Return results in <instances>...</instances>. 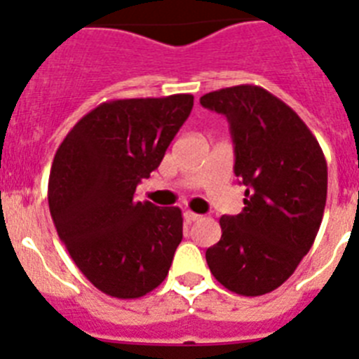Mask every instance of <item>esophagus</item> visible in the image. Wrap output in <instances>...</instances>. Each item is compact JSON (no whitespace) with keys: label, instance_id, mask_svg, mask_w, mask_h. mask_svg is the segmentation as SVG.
<instances>
[{"label":"esophagus","instance_id":"1","mask_svg":"<svg viewBox=\"0 0 359 359\" xmlns=\"http://www.w3.org/2000/svg\"><path fill=\"white\" fill-rule=\"evenodd\" d=\"M184 219H186V222H189V224H191V222H197V221H201V219H203V215H198V213H194V212H184Z\"/></svg>","mask_w":359,"mask_h":359}]
</instances>
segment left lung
Masks as SVG:
<instances>
[{"label":"left lung","instance_id":"obj_1","mask_svg":"<svg viewBox=\"0 0 359 359\" xmlns=\"http://www.w3.org/2000/svg\"><path fill=\"white\" fill-rule=\"evenodd\" d=\"M224 114L236 144L233 171L246 186L239 215L221 217L206 250L210 272L239 296H263L294 273L318 236L327 203V161L306 123L259 86L201 96Z\"/></svg>","mask_w":359,"mask_h":359}]
</instances>
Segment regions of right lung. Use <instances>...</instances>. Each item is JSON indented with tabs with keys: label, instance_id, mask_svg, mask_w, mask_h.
Instances as JSON below:
<instances>
[{
	"label": "right lung",
	"instance_id": "right-lung-1",
	"mask_svg": "<svg viewBox=\"0 0 359 359\" xmlns=\"http://www.w3.org/2000/svg\"><path fill=\"white\" fill-rule=\"evenodd\" d=\"M191 107V95L104 102L54 155L53 222L80 272L107 296L142 297L170 272L182 212L135 201V189L158 168Z\"/></svg>",
	"mask_w": 359,
	"mask_h": 359
}]
</instances>
